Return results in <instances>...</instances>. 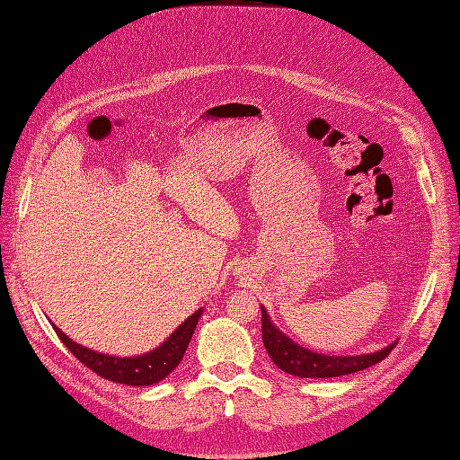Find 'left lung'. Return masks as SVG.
<instances>
[{
  "label": "left lung",
  "mask_w": 460,
  "mask_h": 460,
  "mask_svg": "<svg viewBox=\"0 0 460 460\" xmlns=\"http://www.w3.org/2000/svg\"><path fill=\"white\" fill-rule=\"evenodd\" d=\"M261 330L264 349H267L272 363L291 376H299V378H336V376L365 370L372 365H378L395 347V343H392L382 351L357 357H328L313 353L286 338L284 333L270 323V316L264 309Z\"/></svg>",
  "instance_id": "8db88e82"
}]
</instances>
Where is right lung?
Segmentation results:
<instances>
[{"label":"right lung","mask_w":460,"mask_h":460,"mask_svg":"<svg viewBox=\"0 0 460 460\" xmlns=\"http://www.w3.org/2000/svg\"><path fill=\"white\" fill-rule=\"evenodd\" d=\"M201 309L193 313L188 320H184L182 326H178L172 336L166 340L157 349L151 353L140 355V357H109L103 353H95L84 345H78L71 338H66L65 333L55 326V333L65 343V347L71 351L82 365L88 367L97 376H102L105 380L127 384V385H151L157 384L163 378H166L182 360L188 343L193 336V330L198 326V320L201 316Z\"/></svg>","instance_id":"1"}]
</instances>
